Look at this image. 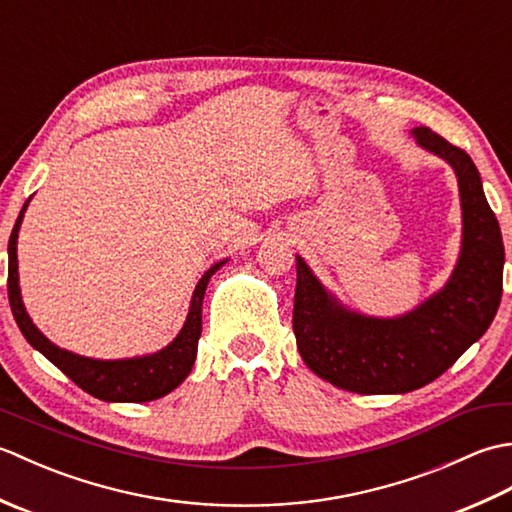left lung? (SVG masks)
I'll return each mask as SVG.
<instances>
[{
	"label": "left lung",
	"instance_id": "1",
	"mask_svg": "<svg viewBox=\"0 0 512 512\" xmlns=\"http://www.w3.org/2000/svg\"><path fill=\"white\" fill-rule=\"evenodd\" d=\"M411 134L458 176L462 250L444 288L402 317H367L330 295L297 255L292 328L299 354L319 378L356 394H407L429 385L488 330L502 301L504 242L480 171L464 149L429 127Z\"/></svg>",
	"mask_w": 512,
	"mask_h": 512
}]
</instances>
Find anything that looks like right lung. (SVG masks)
Here are the masks:
<instances>
[{
    "mask_svg": "<svg viewBox=\"0 0 512 512\" xmlns=\"http://www.w3.org/2000/svg\"><path fill=\"white\" fill-rule=\"evenodd\" d=\"M28 202L24 204V209H21L13 233H10L8 239V301L21 334L26 336V341L46 356L52 365H57L65 376L72 378L83 391H88L90 396L99 400L149 402L167 396L169 391L176 389L182 380L189 376L195 363L198 341L202 334L204 292L206 286H209V279L215 275V270H220L226 264V259L224 262L213 264L202 275L198 286L193 290L187 321H184L180 334L167 347H162L160 352L136 358H123V361H99V358L72 354L68 350H61L59 345H54L39 332L37 325L28 317L24 301H21L17 273V237Z\"/></svg>",
    "mask_w": 512,
    "mask_h": 512,
    "instance_id": "1",
    "label": "right lung"
}]
</instances>
